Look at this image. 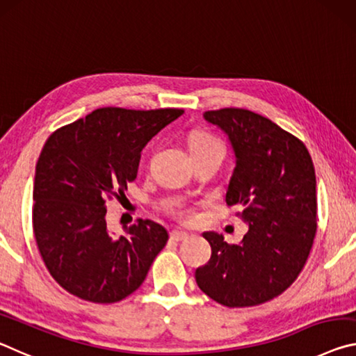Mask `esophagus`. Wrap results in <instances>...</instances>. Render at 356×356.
I'll return each mask as SVG.
<instances>
[{"label": "esophagus", "mask_w": 356, "mask_h": 356, "mask_svg": "<svg viewBox=\"0 0 356 356\" xmlns=\"http://www.w3.org/2000/svg\"><path fill=\"white\" fill-rule=\"evenodd\" d=\"M189 235L186 232H183V230H172L170 232V238L172 240H175V241H181V240H186V238H188Z\"/></svg>", "instance_id": "34e87169"}]
</instances>
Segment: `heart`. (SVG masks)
Returning a JSON list of instances; mask_svg holds the SVG:
<instances>
[{
    "mask_svg": "<svg viewBox=\"0 0 356 356\" xmlns=\"http://www.w3.org/2000/svg\"><path fill=\"white\" fill-rule=\"evenodd\" d=\"M189 149L192 154L195 153H202V151H211V149H219V151H224V145L220 142L219 138H216L211 134H207V132H194L191 134L189 137ZM175 216H178L179 219H184V220H191L194 218V213H192L191 208H179V209H175L173 211Z\"/></svg>",
    "mask_w": 356,
    "mask_h": 356,
    "instance_id": "1",
    "label": "heart"
}]
</instances>
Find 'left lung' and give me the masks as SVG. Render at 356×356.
Segmentation results:
<instances>
[{
  "instance_id": "left-lung-1",
  "label": "left lung",
  "mask_w": 356,
  "mask_h": 356,
  "mask_svg": "<svg viewBox=\"0 0 356 356\" xmlns=\"http://www.w3.org/2000/svg\"><path fill=\"white\" fill-rule=\"evenodd\" d=\"M203 118L230 140L235 170L225 202L241 209L249 230L240 244L203 233L211 259L197 268L195 281L219 305L257 306L287 290L309 257L317 232L316 170L305 143L265 116L232 107Z\"/></svg>"
}]
</instances>
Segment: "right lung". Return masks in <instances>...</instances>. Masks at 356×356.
<instances>
[{
    "mask_svg": "<svg viewBox=\"0 0 356 356\" xmlns=\"http://www.w3.org/2000/svg\"><path fill=\"white\" fill-rule=\"evenodd\" d=\"M183 112L104 107L47 138L34 175L33 232L47 270L66 292L110 305L145 281L168 233L138 219L115 238L107 200L124 197L145 145Z\"/></svg>",
    "mask_w": 356,
    "mask_h": 356,
    "instance_id": "1",
    "label": "right lung"
}]
</instances>
